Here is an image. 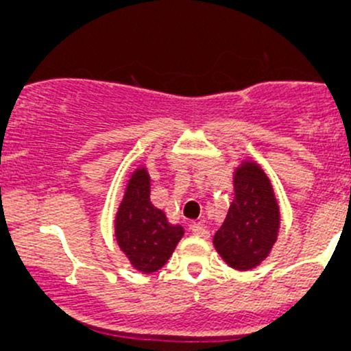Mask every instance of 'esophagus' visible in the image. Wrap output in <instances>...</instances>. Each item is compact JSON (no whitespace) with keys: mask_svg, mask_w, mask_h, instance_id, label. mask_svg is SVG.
<instances>
[{"mask_svg":"<svg viewBox=\"0 0 351 351\" xmlns=\"http://www.w3.org/2000/svg\"><path fill=\"white\" fill-rule=\"evenodd\" d=\"M191 232L195 236H198V237H208L209 236V231L201 223L191 224Z\"/></svg>","mask_w":351,"mask_h":351,"instance_id":"obj_1","label":"esophagus"}]
</instances>
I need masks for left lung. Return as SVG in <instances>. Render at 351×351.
<instances>
[{
    "label": "left lung",
    "instance_id": "8db88e82",
    "mask_svg": "<svg viewBox=\"0 0 351 351\" xmlns=\"http://www.w3.org/2000/svg\"><path fill=\"white\" fill-rule=\"evenodd\" d=\"M279 221V206L267 175L259 165L244 162L234 175V199L213 243L228 265L249 271L271 252Z\"/></svg>",
    "mask_w": 351,
    "mask_h": 351
}]
</instances>
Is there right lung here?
<instances>
[{
  "instance_id": "add662e5",
  "label": "right lung",
  "mask_w": 351,
  "mask_h": 351,
  "mask_svg": "<svg viewBox=\"0 0 351 351\" xmlns=\"http://www.w3.org/2000/svg\"><path fill=\"white\" fill-rule=\"evenodd\" d=\"M180 224L168 223L162 209L150 201V176L138 168L130 181L115 217V236L132 265L145 274L162 269L183 236Z\"/></svg>"
}]
</instances>
